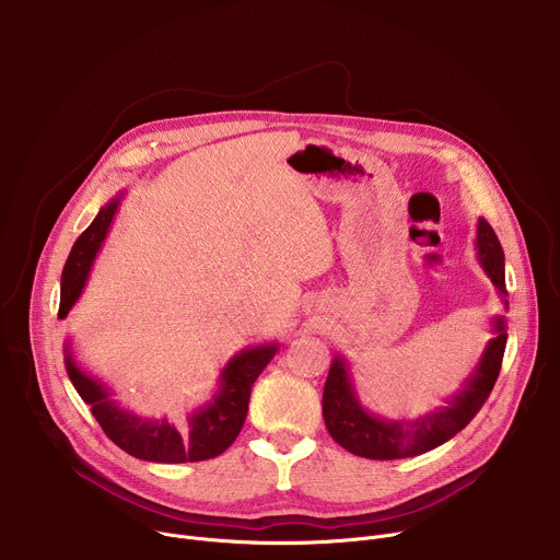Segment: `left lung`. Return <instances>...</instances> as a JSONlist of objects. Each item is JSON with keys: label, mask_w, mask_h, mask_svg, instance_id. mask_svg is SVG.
Returning <instances> with one entry per match:
<instances>
[{"label": "left lung", "mask_w": 560, "mask_h": 560, "mask_svg": "<svg viewBox=\"0 0 560 560\" xmlns=\"http://www.w3.org/2000/svg\"><path fill=\"white\" fill-rule=\"evenodd\" d=\"M476 259L508 310L505 290V255L492 225L481 217L476 223ZM492 339L486 343L471 372L460 387L445 398V406L417 419H385L370 412L359 398L350 363L343 354H335L324 387V421L330 436L348 452L374 458H410L425 454L452 436H456L483 408L490 396L505 354L508 322L505 314L492 316Z\"/></svg>", "instance_id": "obj_1"}]
</instances>
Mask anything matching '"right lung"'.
<instances>
[{"instance_id": "add662e5", "label": "right lung", "mask_w": 560, "mask_h": 560, "mask_svg": "<svg viewBox=\"0 0 560 560\" xmlns=\"http://www.w3.org/2000/svg\"><path fill=\"white\" fill-rule=\"evenodd\" d=\"M121 199L124 192L102 206L93 223L74 242L61 272L59 318H66L82 296ZM277 350V341L238 350L223 365L210 401L197 408L182 425L168 419H150L124 408L115 398V392L100 376L77 363L70 339L63 343V363L77 394L91 406L93 417L117 447L150 463H195L214 458L234 443L248 415L253 385L275 359Z\"/></svg>"}]
</instances>
